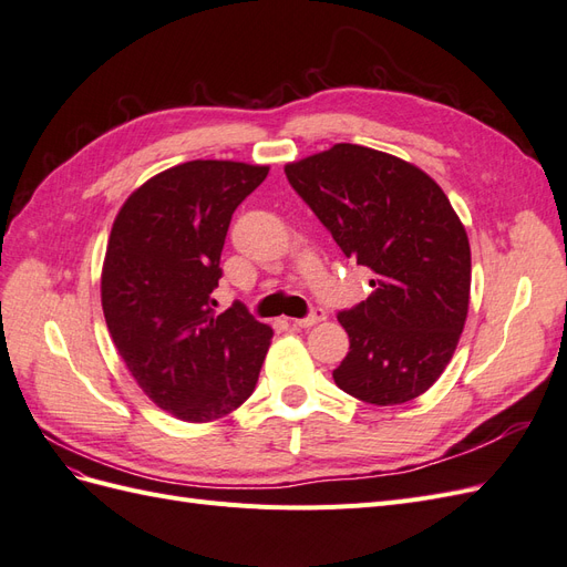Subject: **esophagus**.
<instances>
[{
    "mask_svg": "<svg viewBox=\"0 0 567 567\" xmlns=\"http://www.w3.org/2000/svg\"><path fill=\"white\" fill-rule=\"evenodd\" d=\"M323 319H326V312H323V310H315L310 317L293 319V326H296V329H312V326L321 323Z\"/></svg>",
    "mask_w": 567,
    "mask_h": 567,
    "instance_id": "34e87169",
    "label": "esophagus"
}]
</instances>
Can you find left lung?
I'll return each instance as SVG.
<instances>
[{"instance_id":"obj_1","label":"left lung","mask_w":567,"mask_h":567,"mask_svg":"<svg viewBox=\"0 0 567 567\" xmlns=\"http://www.w3.org/2000/svg\"><path fill=\"white\" fill-rule=\"evenodd\" d=\"M284 169L346 257L373 274V293L338 315L350 352L336 385L375 406L416 400L447 369L468 317L471 246L447 194L414 163L357 144Z\"/></svg>"}]
</instances>
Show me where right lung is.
<instances>
[{"mask_svg": "<svg viewBox=\"0 0 567 567\" xmlns=\"http://www.w3.org/2000/svg\"><path fill=\"white\" fill-rule=\"evenodd\" d=\"M269 165L188 161L146 179L117 210L101 267V307L146 398L186 423L231 414L255 390L271 326L210 298L234 210Z\"/></svg>", "mask_w": 567, "mask_h": 567, "instance_id": "add662e5", "label": "right lung"}]
</instances>
